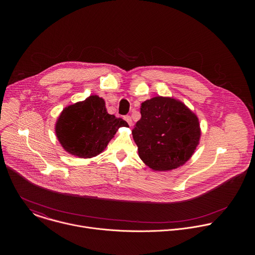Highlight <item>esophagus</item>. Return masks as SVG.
<instances>
[{"label": "esophagus", "mask_w": 255, "mask_h": 255, "mask_svg": "<svg viewBox=\"0 0 255 255\" xmlns=\"http://www.w3.org/2000/svg\"><path fill=\"white\" fill-rule=\"evenodd\" d=\"M124 119H125V121H126L129 126H132V120H131V118H130L129 116H126Z\"/></svg>", "instance_id": "esophagus-1"}]
</instances>
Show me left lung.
Masks as SVG:
<instances>
[{
	"label": "left lung",
	"mask_w": 255,
	"mask_h": 255,
	"mask_svg": "<svg viewBox=\"0 0 255 255\" xmlns=\"http://www.w3.org/2000/svg\"><path fill=\"white\" fill-rule=\"evenodd\" d=\"M140 114L132 137L145 165L170 171L189 160L201 135L194 113L177 99L157 96L141 104Z\"/></svg>",
	"instance_id": "1"
}]
</instances>
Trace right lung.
Segmentation results:
<instances>
[{
	"label": "right lung",
	"mask_w": 255,
	"mask_h": 255,
	"mask_svg": "<svg viewBox=\"0 0 255 255\" xmlns=\"http://www.w3.org/2000/svg\"><path fill=\"white\" fill-rule=\"evenodd\" d=\"M121 127L128 125L108 114L104 99L91 95L63 110L55 130L67 152L79 158H92L107 147Z\"/></svg>",
	"instance_id": "right-lung-1"
}]
</instances>
